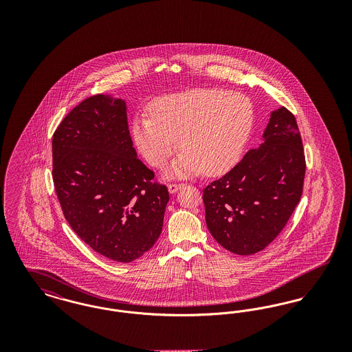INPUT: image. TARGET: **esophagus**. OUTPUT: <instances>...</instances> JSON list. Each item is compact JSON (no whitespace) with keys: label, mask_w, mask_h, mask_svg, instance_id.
<instances>
[{"label":"esophagus","mask_w":352,"mask_h":352,"mask_svg":"<svg viewBox=\"0 0 352 352\" xmlns=\"http://www.w3.org/2000/svg\"><path fill=\"white\" fill-rule=\"evenodd\" d=\"M184 184H170L168 186V192H171V194H175L181 187H182Z\"/></svg>","instance_id":"obj_1"}]
</instances>
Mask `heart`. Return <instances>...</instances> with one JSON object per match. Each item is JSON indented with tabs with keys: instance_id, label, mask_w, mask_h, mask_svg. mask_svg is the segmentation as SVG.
Listing matches in <instances>:
<instances>
[{
	"instance_id": "heart-1",
	"label": "heart",
	"mask_w": 352,
	"mask_h": 352,
	"mask_svg": "<svg viewBox=\"0 0 352 352\" xmlns=\"http://www.w3.org/2000/svg\"><path fill=\"white\" fill-rule=\"evenodd\" d=\"M151 113L133 118L134 145L151 166L164 168L179 141L184 151L168 171L171 178L228 171L239 161L254 122L251 101L219 88L158 98Z\"/></svg>"
}]
</instances>
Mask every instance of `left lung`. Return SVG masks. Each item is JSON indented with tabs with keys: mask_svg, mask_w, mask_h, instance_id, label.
Here are the masks:
<instances>
[{
	"mask_svg": "<svg viewBox=\"0 0 352 352\" xmlns=\"http://www.w3.org/2000/svg\"><path fill=\"white\" fill-rule=\"evenodd\" d=\"M263 144L203 190L206 223L227 251H263L283 231L301 199L305 154L296 118L281 107L270 113Z\"/></svg>",
	"mask_w": 352,
	"mask_h": 352,
	"instance_id": "obj_1",
	"label": "left lung"
}]
</instances>
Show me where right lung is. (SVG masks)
Segmentation results:
<instances>
[{
    "mask_svg": "<svg viewBox=\"0 0 352 352\" xmlns=\"http://www.w3.org/2000/svg\"><path fill=\"white\" fill-rule=\"evenodd\" d=\"M153 178L137 158L121 99H85L52 135V179L65 218L109 260L131 263L160 237L168 191Z\"/></svg>",
    "mask_w": 352,
    "mask_h": 352,
    "instance_id": "add662e5",
    "label": "right lung"
}]
</instances>
